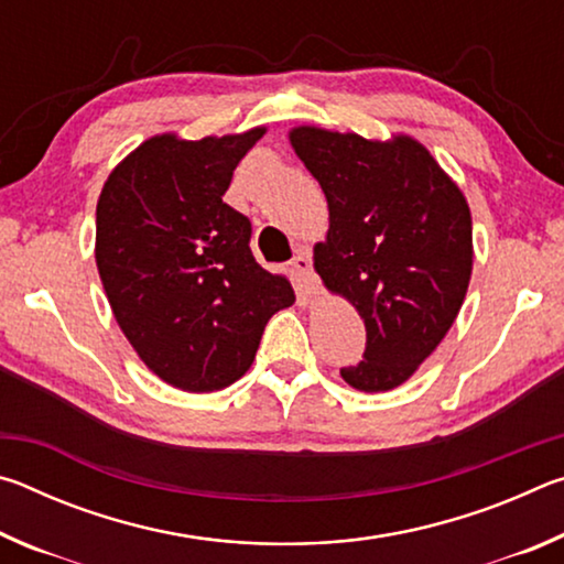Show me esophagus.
Wrapping results in <instances>:
<instances>
[{"instance_id": "1", "label": "esophagus", "mask_w": 564, "mask_h": 564, "mask_svg": "<svg viewBox=\"0 0 564 564\" xmlns=\"http://www.w3.org/2000/svg\"><path fill=\"white\" fill-rule=\"evenodd\" d=\"M293 271L299 273V279L303 283V289L308 295H318L321 293V279L316 275V271H313V263H311V256L308 251H301L295 259L291 261Z\"/></svg>"}]
</instances>
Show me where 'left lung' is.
<instances>
[{
    "label": "left lung",
    "mask_w": 564,
    "mask_h": 564,
    "mask_svg": "<svg viewBox=\"0 0 564 564\" xmlns=\"http://www.w3.org/2000/svg\"><path fill=\"white\" fill-rule=\"evenodd\" d=\"M328 202L313 269L366 323V352L340 376L362 393L403 386L460 313L473 273L463 191L417 139L378 141L321 127L289 131Z\"/></svg>",
    "instance_id": "8db88e82"
}]
</instances>
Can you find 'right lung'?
<instances>
[{"mask_svg":"<svg viewBox=\"0 0 564 564\" xmlns=\"http://www.w3.org/2000/svg\"><path fill=\"white\" fill-rule=\"evenodd\" d=\"M265 127L198 141L156 133L119 161L97 204L99 279L151 373L186 393L236 383L291 281L251 253V221L224 204Z\"/></svg>","mask_w":564,"mask_h":564,"instance_id":"add662e5","label":"right lung"}]
</instances>
